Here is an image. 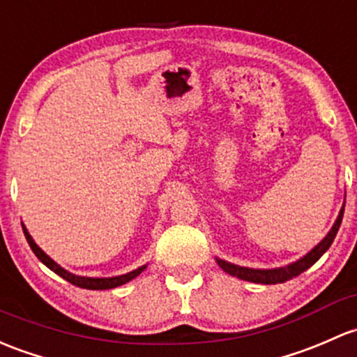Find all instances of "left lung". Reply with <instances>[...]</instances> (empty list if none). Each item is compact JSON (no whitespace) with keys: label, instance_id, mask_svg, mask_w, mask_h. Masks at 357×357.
Instances as JSON below:
<instances>
[{"label":"left lung","instance_id":"1","mask_svg":"<svg viewBox=\"0 0 357 357\" xmlns=\"http://www.w3.org/2000/svg\"><path fill=\"white\" fill-rule=\"evenodd\" d=\"M342 217H344V207L340 208L339 217H337L335 224H333L332 229L328 231V234L318 243L310 253H306L305 257L299 258L298 261L294 264H289L286 267H279V268H248V267H239V265L229 264L226 260H220L217 258V264L219 267L227 272L229 275H234L238 279L248 280V282H257V284H282L286 280H291L292 277H298L299 273H303L305 270H307L313 264H317L320 260L321 255L328 250L330 245L335 239L337 231H339L340 224H342Z\"/></svg>","mask_w":357,"mask_h":357}]
</instances>
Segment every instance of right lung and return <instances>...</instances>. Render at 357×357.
<instances>
[{
  "instance_id": "add662e5",
  "label": "right lung",
  "mask_w": 357,
  "mask_h": 357,
  "mask_svg": "<svg viewBox=\"0 0 357 357\" xmlns=\"http://www.w3.org/2000/svg\"><path fill=\"white\" fill-rule=\"evenodd\" d=\"M22 229H24V234L25 238H27V243L32 248V251L36 253V257L39 258L40 261H43L44 265H46L47 268L52 270L54 273H58L59 277H63L65 280H68L70 284H73V286L77 287H82V289H92V291H104V289H114L118 286H123V284L130 282V280H133L135 277L140 275L142 272H144L145 268H147V265H144V267H138L137 270H131V272L125 273V275H118V277H82V275H75V273L68 272V270H65L63 267H59L58 264H56L52 258L47 257L46 253H44L43 250H40L39 246L36 245V241L32 239V236L29 234L27 227L22 224Z\"/></svg>"
}]
</instances>
